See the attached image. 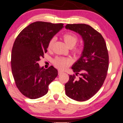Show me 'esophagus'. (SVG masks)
<instances>
[{
  "label": "esophagus",
  "instance_id": "obj_1",
  "mask_svg": "<svg viewBox=\"0 0 123 123\" xmlns=\"http://www.w3.org/2000/svg\"><path fill=\"white\" fill-rule=\"evenodd\" d=\"M63 73V72H62V70H58V74H62Z\"/></svg>",
  "mask_w": 123,
  "mask_h": 123
}]
</instances>
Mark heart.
<instances>
[{
	"instance_id": "obj_1",
	"label": "heart",
	"mask_w": 123,
	"mask_h": 123,
	"mask_svg": "<svg viewBox=\"0 0 123 123\" xmlns=\"http://www.w3.org/2000/svg\"><path fill=\"white\" fill-rule=\"evenodd\" d=\"M63 40L66 43V45L69 48H72L75 46L77 41H78V37L75 34L73 33H65L63 36ZM56 41V38L53 37L50 40L48 45V49L50 50L53 48L55 42ZM75 53L78 54L81 53V49H77L75 50ZM71 62L69 59H65L60 57H57L53 60V64L56 68L64 70L66 69L69 65L70 64Z\"/></svg>"
}]
</instances>
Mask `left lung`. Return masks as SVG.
I'll return each instance as SVG.
<instances>
[{
	"label": "left lung",
	"mask_w": 123,
	"mask_h": 123,
	"mask_svg": "<svg viewBox=\"0 0 123 123\" xmlns=\"http://www.w3.org/2000/svg\"><path fill=\"white\" fill-rule=\"evenodd\" d=\"M65 28L78 33L83 39L81 56L72 65L75 74L69 75L65 85L69 98L85 101L93 97L103 85L109 68V54L105 40L100 33L86 24H68ZM78 74L80 78L77 80Z\"/></svg>",
	"instance_id": "obj_1"
}]
</instances>
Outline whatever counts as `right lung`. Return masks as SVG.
Returning a JSON list of instances; mask_svg holds the SVG:
<instances>
[{"instance_id": "right-lung-1", "label": "right lung", "mask_w": 123, "mask_h": 123, "mask_svg": "<svg viewBox=\"0 0 123 123\" xmlns=\"http://www.w3.org/2000/svg\"><path fill=\"white\" fill-rule=\"evenodd\" d=\"M63 25L35 22L25 28L15 40L12 50V71L17 87L28 98L36 99L46 95L49 84L58 75L54 67L41 68L38 62L47 52L50 40Z\"/></svg>"}]
</instances>
